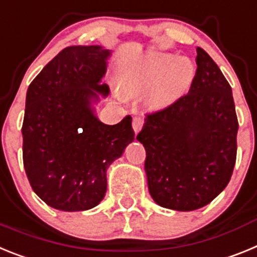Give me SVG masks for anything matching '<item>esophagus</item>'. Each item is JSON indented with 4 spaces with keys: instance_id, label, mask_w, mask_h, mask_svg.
<instances>
[{
    "instance_id": "obj_1",
    "label": "esophagus",
    "mask_w": 257,
    "mask_h": 257,
    "mask_svg": "<svg viewBox=\"0 0 257 257\" xmlns=\"http://www.w3.org/2000/svg\"><path fill=\"white\" fill-rule=\"evenodd\" d=\"M132 125H133V131H135V133L137 135L138 132L141 131L142 125H144V119H142L141 116H136V117H133Z\"/></svg>"
}]
</instances>
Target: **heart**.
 <instances>
[{
  "label": "heart",
  "mask_w": 257,
  "mask_h": 257,
  "mask_svg": "<svg viewBox=\"0 0 257 257\" xmlns=\"http://www.w3.org/2000/svg\"><path fill=\"white\" fill-rule=\"evenodd\" d=\"M193 80L194 66L187 58L149 51L129 64L120 81V91L125 97L146 93V106L151 110H160L177 101Z\"/></svg>",
  "instance_id": "obj_1"
}]
</instances>
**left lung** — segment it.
<instances>
[{"instance_id":"left-lung-1","label":"left lung","mask_w":257,"mask_h":257,"mask_svg":"<svg viewBox=\"0 0 257 257\" xmlns=\"http://www.w3.org/2000/svg\"><path fill=\"white\" fill-rule=\"evenodd\" d=\"M190 90L149 113L137 140L146 150L149 191L164 208L194 211L215 199L235 166L238 119L229 82L206 51L196 48Z\"/></svg>"}]
</instances>
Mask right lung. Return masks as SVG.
I'll use <instances>...</instances> for the list:
<instances>
[{"label":"right lung","mask_w":257,"mask_h":257,"mask_svg":"<svg viewBox=\"0 0 257 257\" xmlns=\"http://www.w3.org/2000/svg\"><path fill=\"white\" fill-rule=\"evenodd\" d=\"M111 50L68 46L28 86L23 164L33 191L59 211H86L107 190V168L135 140L132 117L99 121L93 103L110 89L101 84Z\"/></svg>","instance_id":"right-lung-1"}]
</instances>
